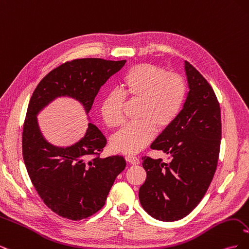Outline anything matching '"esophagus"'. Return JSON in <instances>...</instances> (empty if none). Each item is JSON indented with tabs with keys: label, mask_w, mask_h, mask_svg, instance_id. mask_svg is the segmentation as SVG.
<instances>
[{
	"label": "esophagus",
	"mask_w": 249,
	"mask_h": 249,
	"mask_svg": "<svg viewBox=\"0 0 249 249\" xmlns=\"http://www.w3.org/2000/svg\"><path fill=\"white\" fill-rule=\"evenodd\" d=\"M125 160H126L127 162H129V163L133 164V165H137V164H139V163H140L139 158L135 157V156H132V155H127V156H125Z\"/></svg>",
	"instance_id": "esophagus-1"
}]
</instances>
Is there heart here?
<instances>
[{"mask_svg": "<svg viewBox=\"0 0 249 249\" xmlns=\"http://www.w3.org/2000/svg\"><path fill=\"white\" fill-rule=\"evenodd\" d=\"M120 92L105 96L101 114L108 126L116 127L124 122V97L131 102H140V122L125 125L112 139V145L118 152L136 154L152 142L157 127L165 130L175 123L186 100L187 85L178 74L142 63L125 73Z\"/></svg>", "mask_w": 249, "mask_h": 249, "instance_id": "heart-1", "label": "heart"}]
</instances>
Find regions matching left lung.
I'll return each instance as SVG.
<instances>
[{
	"instance_id": "obj_1",
	"label": "left lung",
	"mask_w": 249,
	"mask_h": 249,
	"mask_svg": "<svg viewBox=\"0 0 249 249\" xmlns=\"http://www.w3.org/2000/svg\"><path fill=\"white\" fill-rule=\"evenodd\" d=\"M189 92L179 115L152 143L171 157H142L146 179L139 189L142 208L156 219L177 221L196 207L217 168L221 140V113L213 88L185 61Z\"/></svg>"
}]
</instances>
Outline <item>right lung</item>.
<instances>
[{"label": "right lung", "mask_w": 249, "mask_h": 249, "mask_svg": "<svg viewBox=\"0 0 249 249\" xmlns=\"http://www.w3.org/2000/svg\"><path fill=\"white\" fill-rule=\"evenodd\" d=\"M125 62L101 58L65 62L39 82L30 100L22 129V157L40 198L63 218L82 220L100 211L116 177L125 168V160L119 155L100 157L107 140L92 124L74 144H51L42 136L37 114L60 96L79 101L88 114L101 87Z\"/></svg>", "instance_id": "right-lung-1"}]
</instances>
